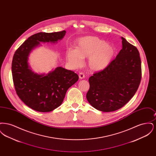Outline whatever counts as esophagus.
Listing matches in <instances>:
<instances>
[{
  "label": "esophagus",
  "mask_w": 156,
  "mask_h": 156,
  "mask_svg": "<svg viewBox=\"0 0 156 156\" xmlns=\"http://www.w3.org/2000/svg\"><path fill=\"white\" fill-rule=\"evenodd\" d=\"M79 78L80 79H83L85 78V74L83 73H80L79 74Z\"/></svg>",
  "instance_id": "34e87169"
}]
</instances>
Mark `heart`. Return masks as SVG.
I'll return each instance as SVG.
<instances>
[{
  "label": "heart",
  "instance_id": "obj_1",
  "mask_svg": "<svg viewBox=\"0 0 156 156\" xmlns=\"http://www.w3.org/2000/svg\"><path fill=\"white\" fill-rule=\"evenodd\" d=\"M115 55V48L110 44L105 43L103 40L88 36L80 38L75 50L67 51L68 60L75 66H79L82 58H88V65L94 71H101L111 64Z\"/></svg>",
  "mask_w": 156,
  "mask_h": 156
}]
</instances>
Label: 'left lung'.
<instances>
[{
	"label": "left lung",
	"mask_w": 156,
	"mask_h": 156,
	"mask_svg": "<svg viewBox=\"0 0 156 156\" xmlns=\"http://www.w3.org/2000/svg\"><path fill=\"white\" fill-rule=\"evenodd\" d=\"M122 48L109 66L89 78L87 99L100 111H116L133 97L141 78V62L137 48L122 37Z\"/></svg>",
	"instance_id": "1"
}]
</instances>
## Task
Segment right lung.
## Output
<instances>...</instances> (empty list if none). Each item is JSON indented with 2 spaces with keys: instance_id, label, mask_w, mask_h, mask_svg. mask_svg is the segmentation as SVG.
<instances>
[{
  "instance_id": "1",
  "label": "right lung",
  "mask_w": 156,
  "mask_h": 156,
  "mask_svg": "<svg viewBox=\"0 0 156 156\" xmlns=\"http://www.w3.org/2000/svg\"><path fill=\"white\" fill-rule=\"evenodd\" d=\"M65 30L40 32L28 38L15 51L12 72L15 90L23 102L32 109L41 112L52 111L64 101L67 90L79 79L74 71L56 68L47 74L34 73L28 64L31 51L40 42H57L66 34Z\"/></svg>"
}]
</instances>
